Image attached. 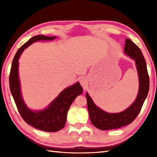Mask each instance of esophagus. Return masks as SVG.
<instances>
[{"mask_svg": "<svg viewBox=\"0 0 157 157\" xmlns=\"http://www.w3.org/2000/svg\"><path fill=\"white\" fill-rule=\"evenodd\" d=\"M79 83H80L83 88H86L87 84H88V80H87V79L86 78L82 77V78H81L80 79H79Z\"/></svg>", "mask_w": 157, "mask_h": 157, "instance_id": "obj_1", "label": "esophagus"}]
</instances>
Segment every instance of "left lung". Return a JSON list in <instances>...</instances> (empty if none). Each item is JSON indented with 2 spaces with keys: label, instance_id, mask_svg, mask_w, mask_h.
I'll return each instance as SVG.
<instances>
[{
  "label": "left lung",
  "instance_id": "obj_1",
  "mask_svg": "<svg viewBox=\"0 0 157 157\" xmlns=\"http://www.w3.org/2000/svg\"><path fill=\"white\" fill-rule=\"evenodd\" d=\"M124 52L126 55L135 61L139 76V92L134 102L125 110L119 113H108L101 109L86 93L90 120L95 127L100 130L118 129L132 123L139 113L148 94L150 79L145 60L140 48L130 39H126Z\"/></svg>",
  "mask_w": 157,
  "mask_h": 157
}]
</instances>
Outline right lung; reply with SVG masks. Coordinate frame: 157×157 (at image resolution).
<instances>
[{"instance_id": "right-lung-1", "label": "right lung", "mask_w": 157, "mask_h": 157, "mask_svg": "<svg viewBox=\"0 0 157 157\" xmlns=\"http://www.w3.org/2000/svg\"><path fill=\"white\" fill-rule=\"evenodd\" d=\"M55 39L56 36L36 35L29 39L16 53L12 61L9 79L10 91L23 120L34 128L48 132H57L63 128L69 108L76 97L82 94L83 89L79 82H76L63 89L44 109L32 110L26 105L21 94L18 59L23 50L32 44L38 41H52Z\"/></svg>"}]
</instances>
